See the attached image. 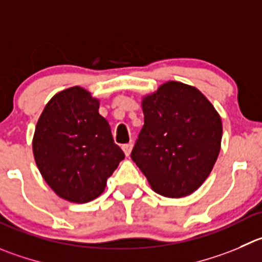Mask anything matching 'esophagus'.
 Listing matches in <instances>:
<instances>
[{
	"mask_svg": "<svg viewBox=\"0 0 262 262\" xmlns=\"http://www.w3.org/2000/svg\"><path fill=\"white\" fill-rule=\"evenodd\" d=\"M133 143H128V144H124V145H122V149H123L124 154H126V157H128L129 154H131V150H133Z\"/></svg>",
	"mask_w": 262,
	"mask_h": 262,
	"instance_id": "34e87169",
	"label": "esophagus"
}]
</instances>
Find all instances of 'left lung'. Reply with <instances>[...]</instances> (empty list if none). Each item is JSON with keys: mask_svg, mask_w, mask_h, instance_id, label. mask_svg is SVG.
Listing matches in <instances>:
<instances>
[{"mask_svg": "<svg viewBox=\"0 0 262 262\" xmlns=\"http://www.w3.org/2000/svg\"><path fill=\"white\" fill-rule=\"evenodd\" d=\"M144 126L131 158L156 193L181 198L208 178L220 153L223 123L195 87L170 81L143 99Z\"/></svg>", "mask_w": 262, "mask_h": 262, "instance_id": "obj_1", "label": "left lung"}]
</instances>
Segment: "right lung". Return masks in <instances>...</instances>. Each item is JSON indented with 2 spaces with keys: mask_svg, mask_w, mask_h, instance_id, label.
<instances>
[{
  "mask_svg": "<svg viewBox=\"0 0 262 262\" xmlns=\"http://www.w3.org/2000/svg\"><path fill=\"white\" fill-rule=\"evenodd\" d=\"M33 156L50 188L73 203L98 198L124 158L99 114V100L78 86L46 104L34 131Z\"/></svg>",
  "mask_w": 262,
  "mask_h": 262,
  "instance_id": "add662e5",
  "label": "right lung"
}]
</instances>
